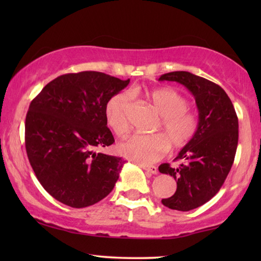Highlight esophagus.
Listing matches in <instances>:
<instances>
[{"label": "esophagus", "mask_w": 261, "mask_h": 261, "mask_svg": "<svg viewBox=\"0 0 261 261\" xmlns=\"http://www.w3.org/2000/svg\"><path fill=\"white\" fill-rule=\"evenodd\" d=\"M141 167H143V169L145 171H147L149 174H153V175L158 174V168L155 166H141Z\"/></svg>", "instance_id": "esophagus-1"}]
</instances>
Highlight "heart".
I'll list each match as a JSON object with an SVG mask.
<instances>
[{
    "label": "heart",
    "instance_id": "1",
    "mask_svg": "<svg viewBox=\"0 0 261 261\" xmlns=\"http://www.w3.org/2000/svg\"><path fill=\"white\" fill-rule=\"evenodd\" d=\"M131 95L135 92H130ZM147 102L160 115L156 131L162 135H132L120 144V152L132 161L153 163L160 160L169 151L187 146L197 134V114L189 108V101L174 88H155L145 94ZM130 98L125 93H117L106 103L105 114L108 126L117 136H124L129 130L127 110Z\"/></svg>",
    "mask_w": 261,
    "mask_h": 261
}]
</instances>
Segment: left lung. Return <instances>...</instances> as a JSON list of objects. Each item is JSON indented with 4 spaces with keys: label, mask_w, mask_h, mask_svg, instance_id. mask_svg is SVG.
Returning <instances> with one entry per match:
<instances>
[{
    "label": "left lung",
    "mask_w": 261,
    "mask_h": 261,
    "mask_svg": "<svg viewBox=\"0 0 261 261\" xmlns=\"http://www.w3.org/2000/svg\"><path fill=\"white\" fill-rule=\"evenodd\" d=\"M159 81L177 82L191 92L199 112L194 138L178 153V166L162 163L159 171L173 176L177 189L162 199L168 208L188 212L211 200L226 180L238 144V118L231 100L218 84L188 71L162 74Z\"/></svg>",
    "instance_id": "8db88e82"
}]
</instances>
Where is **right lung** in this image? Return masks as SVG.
<instances>
[{
  "label": "right lung",
  "instance_id": "1",
  "mask_svg": "<svg viewBox=\"0 0 261 261\" xmlns=\"http://www.w3.org/2000/svg\"><path fill=\"white\" fill-rule=\"evenodd\" d=\"M129 83L98 71L62 74L30 103L25 120L29 161L43 189L62 204L83 208L114 189L125 161L94 148L115 141L106 103Z\"/></svg>",
  "mask_w": 261,
  "mask_h": 261
}]
</instances>
